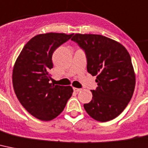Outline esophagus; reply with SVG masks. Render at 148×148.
Here are the masks:
<instances>
[{
    "label": "esophagus",
    "instance_id": "obj_1",
    "mask_svg": "<svg viewBox=\"0 0 148 148\" xmlns=\"http://www.w3.org/2000/svg\"><path fill=\"white\" fill-rule=\"evenodd\" d=\"M74 90L75 91V92H80V90H81V89H80V88H76V87H74Z\"/></svg>",
    "mask_w": 148,
    "mask_h": 148
}]
</instances>
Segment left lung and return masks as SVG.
Listing matches in <instances>:
<instances>
[{
  "mask_svg": "<svg viewBox=\"0 0 148 148\" xmlns=\"http://www.w3.org/2000/svg\"><path fill=\"white\" fill-rule=\"evenodd\" d=\"M84 50L87 71L97 76L98 86L91 90L92 100L84 105L93 119L105 122L122 113L132 97L135 74L131 56L122 44L95 34H75L72 37Z\"/></svg>",
  "mask_w": 148,
  "mask_h": 148,
  "instance_id": "left-lung-1",
  "label": "left lung"
}]
</instances>
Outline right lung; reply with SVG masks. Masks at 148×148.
<instances>
[{
	"label": "right lung",
	"instance_id": "obj_1",
	"mask_svg": "<svg viewBox=\"0 0 148 148\" xmlns=\"http://www.w3.org/2000/svg\"><path fill=\"white\" fill-rule=\"evenodd\" d=\"M74 34L49 32L37 35L26 43L14 64L13 86L20 103L38 119L50 121L65 107L73 93L71 86L50 84L52 55Z\"/></svg>",
	"mask_w": 148,
	"mask_h": 148
}]
</instances>
